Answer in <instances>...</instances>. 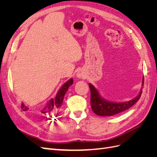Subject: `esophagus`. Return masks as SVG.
Instances as JSON below:
<instances>
[{"mask_svg": "<svg viewBox=\"0 0 157 157\" xmlns=\"http://www.w3.org/2000/svg\"><path fill=\"white\" fill-rule=\"evenodd\" d=\"M84 77V73L82 71H80L77 73V77L78 78H82Z\"/></svg>", "mask_w": 157, "mask_h": 157, "instance_id": "obj_1", "label": "esophagus"}]
</instances>
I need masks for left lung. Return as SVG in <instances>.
Listing matches in <instances>:
<instances>
[{
	"mask_svg": "<svg viewBox=\"0 0 157 157\" xmlns=\"http://www.w3.org/2000/svg\"><path fill=\"white\" fill-rule=\"evenodd\" d=\"M144 84V78L142 79V87L138 95L131 100L124 102H114L103 98L98 90L93 85L90 83L89 87L91 92L90 103L94 113L99 116H113L122 113L130 108L139 100L142 93V88Z\"/></svg>",
	"mask_w": 157,
	"mask_h": 157,
	"instance_id": "left-lung-1",
	"label": "left lung"
}]
</instances>
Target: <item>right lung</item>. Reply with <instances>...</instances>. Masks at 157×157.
Wrapping results in <instances>:
<instances>
[{"label":"right lung","instance_id":"right-lung-1","mask_svg":"<svg viewBox=\"0 0 157 157\" xmlns=\"http://www.w3.org/2000/svg\"><path fill=\"white\" fill-rule=\"evenodd\" d=\"M73 79L71 78L67 82H65L62 86L58 90V93L56 94V96L54 98H52L50 100L46 103V105L41 109L40 111V113L42 115H52V114H58L59 108L63 102L64 96L67 92L69 88L73 84ZM21 108L23 109V111H29V107L26 106L23 102L21 103Z\"/></svg>","mask_w":157,"mask_h":157}]
</instances>
